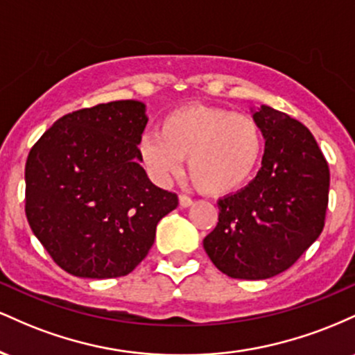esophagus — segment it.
Listing matches in <instances>:
<instances>
[{"label": "esophagus", "instance_id": "1", "mask_svg": "<svg viewBox=\"0 0 355 355\" xmlns=\"http://www.w3.org/2000/svg\"><path fill=\"white\" fill-rule=\"evenodd\" d=\"M178 202H180V207H183V209H187V207H190L191 203H193V200H191L190 197H187V195H180V197H178Z\"/></svg>", "mask_w": 355, "mask_h": 355}]
</instances>
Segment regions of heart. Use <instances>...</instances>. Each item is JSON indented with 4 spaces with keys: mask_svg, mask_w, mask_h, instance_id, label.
<instances>
[{
    "mask_svg": "<svg viewBox=\"0 0 355 355\" xmlns=\"http://www.w3.org/2000/svg\"><path fill=\"white\" fill-rule=\"evenodd\" d=\"M140 160L157 182L182 172V158L191 182L207 195H227L243 187L259 166L263 135L259 121L245 113L207 105H189L166 113L158 133L144 137Z\"/></svg>",
    "mask_w": 355,
    "mask_h": 355,
    "instance_id": "1",
    "label": "heart"
}]
</instances>
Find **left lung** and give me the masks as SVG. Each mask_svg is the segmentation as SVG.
Instances as JSON below:
<instances>
[{"label":"left lung","mask_w":355,"mask_h":355,"mask_svg":"<svg viewBox=\"0 0 355 355\" xmlns=\"http://www.w3.org/2000/svg\"><path fill=\"white\" fill-rule=\"evenodd\" d=\"M262 168L218 200V223L203 239L214 266L232 279L279 275L319 239L329 203V165L307 126L262 105Z\"/></svg>","instance_id":"8db88e82"}]
</instances>
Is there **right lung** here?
<instances>
[{
  "mask_svg": "<svg viewBox=\"0 0 355 355\" xmlns=\"http://www.w3.org/2000/svg\"><path fill=\"white\" fill-rule=\"evenodd\" d=\"M145 105L120 100L61 116L30 150L24 211L68 274L123 277L145 259L162 217L177 209L140 165Z\"/></svg>",
  "mask_w": 355,
  "mask_h": 355,
  "instance_id": "add662e5",
  "label": "right lung"
}]
</instances>
